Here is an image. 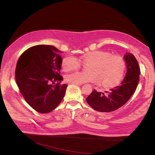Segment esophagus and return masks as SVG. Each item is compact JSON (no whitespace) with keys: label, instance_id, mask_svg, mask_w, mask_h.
<instances>
[{"label":"esophagus","instance_id":"34e87169","mask_svg":"<svg viewBox=\"0 0 155 155\" xmlns=\"http://www.w3.org/2000/svg\"><path fill=\"white\" fill-rule=\"evenodd\" d=\"M77 84V85H78V86H81V85H83V84H78V83H77V84Z\"/></svg>","mask_w":155,"mask_h":155}]
</instances>
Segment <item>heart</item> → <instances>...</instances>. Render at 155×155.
Listing matches in <instances>:
<instances>
[{
	"label": "heart",
	"instance_id": "obj_1",
	"mask_svg": "<svg viewBox=\"0 0 155 155\" xmlns=\"http://www.w3.org/2000/svg\"><path fill=\"white\" fill-rule=\"evenodd\" d=\"M81 62L87 67V72H74L66 75L65 80L71 84H83L88 82L100 83L103 87L113 88L117 86L126 71L127 64L120 55L113 54L105 51H93L86 52L77 60L72 56L62 59V68L64 72L81 68Z\"/></svg>",
	"mask_w": 155,
	"mask_h": 155
}]
</instances>
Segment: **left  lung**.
<instances>
[{
	"mask_svg": "<svg viewBox=\"0 0 155 155\" xmlns=\"http://www.w3.org/2000/svg\"><path fill=\"white\" fill-rule=\"evenodd\" d=\"M127 72L120 85L112 88L107 94L94 90L87 98V103L99 112L114 111L127 103L135 91L140 74L139 63L135 57L130 52L125 54Z\"/></svg>",
	"mask_w": 155,
	"mask_h": 155,
	"instance_id": "1",
	"label": "left lung"
}]
</instances>
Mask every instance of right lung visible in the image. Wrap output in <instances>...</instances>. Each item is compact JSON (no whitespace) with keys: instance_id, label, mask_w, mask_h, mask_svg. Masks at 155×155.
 Listing matches in <instances>:
<instances>
[{"instance_id":"1","label":"right lung","mask_w":155,"mask_h":155,"mask_svg":"<svg viewBox=\"0 0 155 155\" xmlns=\"http://www.w3.org/2000/svg\"><path fill=\"white\" fill-rule=\"evenodd\" d=\"M52 45H36L19 57L16 83L27 103L40 113L53 110L61 103L67 84H61V52Z\"/></svg>"}]
</instances>
